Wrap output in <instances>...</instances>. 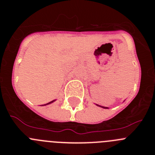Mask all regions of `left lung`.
I'll return each instance as SVG.
<instances>
[{
    "label": "left lung",
    "instance_id": "1",
    "mask_svg": "<svg viewBox=\"0 0 155 155\" xmlns=\"http://www.w3.org/2000/svg\"><path fill=\"white\" fill-rule=\"evenodd\" d=\"M102 108H105V109H107V108H106V107H103V106H102Z\"/></svg>",
    "mask_w": 155,
    "mask_h": 155
}]
</instances>
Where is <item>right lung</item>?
<instances>
[{
  "label": "right lung",
  "instance_id": "obj_1",
  "mask_svg": "<svg viewBox=\"0 0 155 155\" xmlns=\"http://www.w3.org/2000/svg\"><path fill=\"white\" fill-rule=\"evenodd\" d=\"M53 101H52V102H49V103H47V104H50V103H51V102H53Z\"/></svg>",
  "mask_w": 155,
  "mask_h": 155
}]
</instances>
